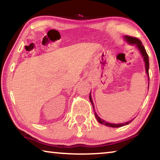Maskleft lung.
<instances>
[{"label":"left lung","mask_w":160,"mask_h":160,"mask_svg":"<svg viewBox=\"0 0 160 160\" xmlns=\"http://www.w3.org/2000/svg\"><path fill=\"white\" fill-rule=\"evenodd\" d=\"M125 38L127 40V42H129L130 44L136 45V46L138 47V48L139 50V52H140V53H141V55H142V57H143L144 63H145L146 73L148 74V77H149V57H148V53H147L146 50H145V48H144L142 44V42L138 38H137L128 36V35H127V36H125ZM148 80H149V77L148 78ZM90 93H91V92H90ZM90 100L92 105L93 110H94V112H95V116L96 119H97L99 122H100V124H102V125H104L110 127V128H120V127H122L124 125H128L129 123H130L131 122L134 120V119H132V120L127 122H125V123H120V124H112V123L108 122H106L105 120H103L102 119H101L100 117L98 115V114L96 113V112L95 111V109H94V107H95V106H94V103L92 102V98H91L90 94Z\"/></svg>","instance_id":"left-lung-1"}]
</instances>
